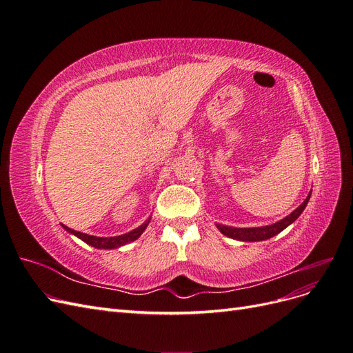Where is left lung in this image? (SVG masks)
<instances>
[{"mask_svg":"<svg viewBox=\"0 0 353 353\" xmlns=\"http://www.w3.org/2000/svg\"><path fill=\"white\" fill-rule=\"evenodd\" d=\"M309 199H311V193L307 194V197L305 199V201L299 206L296 210H293L290 215L285 216L284 219L272 223V225H266V227H258V228H234V227H225V225H216L218 230L225 234L227 237L236 239V240H241V241H262V240H268L276 234L281 232L284 228H287L290 225L292 222H294L301 213L305 210Z\"/></svg>","mask_w":353,"mask_h":353,"instance_id":"obj_1","label":"left lung"}]
</instances>
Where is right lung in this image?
<instances>
[{
    "instance_id": "add662e5",
    "label": "right lung",
    "mask_w": 353,
    "mask_h": 353,
    "mask_svg": "<svg viewBox=\"0 0 353 353\" xmlns=\"http://www.w3.org/2000/svg\"><path fill=\"white\" fill-rule=\"evenodd\" d=\"M148 222H150V219L144 222L141 227H138V228H135L130 232L123 234V236H117V237H94V236H88V234H83V232H79V231H74L72 228H68L66 225H63V223H61V227L65 228L66 231L72 232L73 236H77L78 239H81L82 241L94 245V248H97V249H116V248H121V245L131 243V241H134V240L140 237L143 231L145 230V227L148 225Z\"/></svg>"
}]
</instances>
